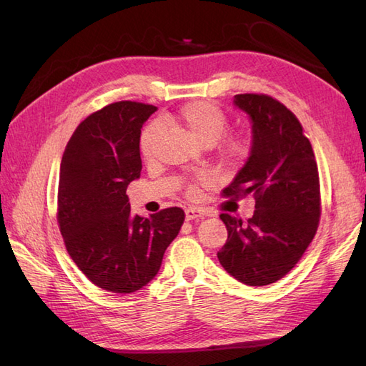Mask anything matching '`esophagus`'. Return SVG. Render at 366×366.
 Returning a JSON list of instances; mask_svg holds the SVG:
<instances>
[{
	"label": "esophagus",
	"instance_id": "obj_1",
	"mask_svg": "<svg viewBox=\"0 0 366 366\" xmlns=\"http://www.w3.org/2000/svg\"><path fill=\"white\" fill-rule=\"evenodd\" d=\"M184 215H186V219H187V221H191V219H198V218H203V217H206L204 210L198 209V207H187V209L184 210Z\"/></svg>",
	"mask_w": 366,
	"mask_h": 366
}]
</instances>
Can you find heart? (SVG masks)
Here are the masks:
<instances>
[{"label": "heart", "mask_w": 366, "mask_h": 366, "mask_svg": "<svg viewBox=\"0 0 366 366\" xmlns=\"http://www.w3.org/2000/svg\"><path fill=\"white\" fill-rule=\"evenodd\" d=\"M166 119L186 128L191 137L200 143V145H214V143L223 137L227 129L226 114L217 105L204 101L184 104L174 114L166 116ZM157 131L159 127L156 124H151L142 132L140 152L143 157L151 156ZM224 152L230 157H239L246 152V143L239 139H230L226 143Z\"/></svg>", "instance_id": "b5f03b06"}]
</instances>
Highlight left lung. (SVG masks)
<instances>
[{
  "mask_svg": "<svg viewBox=\"0 0 366 366\" xmlns=\"http://www.w3.org/2000/svg\"><path fill=\"white\" fill-rule=\"evenodd\" d=\"M234 105L249 116L252 145L247 162L223 194H253L254 212L246 223L219 215L227 241L217 257L239 282L269 285L295 267L316 234L317 164L301 124L281 102L265 94H237Z\"/></svg>",
  "mask_w": 366,
  "mask_h": 366,
  "instance_id": "1",
  "label": "left lung"
}]
</instances>
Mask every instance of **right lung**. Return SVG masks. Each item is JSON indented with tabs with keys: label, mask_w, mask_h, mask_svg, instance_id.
<instances>
[{
	"label": "right lung",
	"mask_w": 366,
	"mask_h": 366,
	"mask_svg": "<svg viewBox=\"0 0 366 366\" xmlns=\"http://www.w3.org/2000/svg\"><path fill=\"white\" fill-rule=\"evenodd\" d=\"M157 107L116 102L88 116L65 147L58 223L65 247L94 285L132 293L156 278L184 221L180 207L131 215L127 187L142 171L140 132Z\"/></svg>",
	"instance_id": "right-lung-1"
}]
</instances>
